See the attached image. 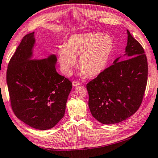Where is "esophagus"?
<instances>
[{"instance_id":"obj_1","label":"esophagus","mask_w":158,"mask_h":158,"mask_svg":"<svg viewBox=\"0 0 158 158\" xmlns=\"http://www.w3.org/2000/svg\"><path fill=\"white\" fill-rule=\"evenodd\" d=\"M80 84H81V83H80L79 82L76 81H73V82H72V85H73V87H77V85H79Z\"/></svg>"}]
</instances>
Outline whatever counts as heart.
<instances>
[{
	"instance_id": "b5f03b06",
	"label": "heart",
	"mask_w": 158,
	"mask_h": 158,
	"mask_svg": "<svg viewBox=\"0 0 158 158\" xmlns=\"http://www.w3.org/2000/svg\"><path fill=\"white\" fill-rule=\"evenodd\" d=\"M114 40L103 33H84L72 35L64 46L60 47L58 57L65 75H70L79 56L78 66L82 74L94 77L103 71L114 51Z\"/></svg>"
}]
</instances>
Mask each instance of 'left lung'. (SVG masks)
<instances>
[{
  "label": "left lung",
  "mask_w": 158,
  "mask_h": 158,
  "mask_svg": "<svg viewBox=\"0 0 158 158\" xmlns=\"http://www.w3.org/2000/svg\"><path fill=\"white\" fill-rule=\"evenodd\" d=\"M128 32L126 60L112 65L87 84L89 107L103 124L126 120L139 108L148 80V62L142 45Z\"/></svg>",
  "instance_id": "8db88e82"
}]
</instances>
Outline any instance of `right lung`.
I'll return each mask as SVG.
<instances>
[{"label":"right lung","mask_w":158,"mask_h":158,"mask_svg":"<svg viewBox=\"0 0 158 158\" xmlns=\"http://www.w3.org/2000/svg\"><path fill=\"white\" fill-rule=\"evenodd\" d=\"M34 32L23 37L7 69L10 105L16 117L38 130L54 127L64 116L72 82L57 73L55 55L30 60Z\"/></svg>","instance_id":"1"}]
</instances>
